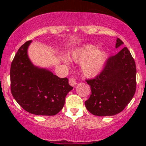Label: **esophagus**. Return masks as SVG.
I'll return each mask as SVG.
<instances>
[{
  "label": "esophagus",
  "instance_id": "obj_1",
  "mask_svg": "<svg viewBox=\"0 0 146 146\" xmlns=\"http://www.w3.org/2000/svg\"><path fill=\"white\" fill-rule=\"evenodd\" d=\"M69 84L70 85L72 86L75 87L77 85V82L75 78H70L69 80Z\"/></svg>",
  "mask_w": 146,
  "mask_h": 146
}]
</instances>
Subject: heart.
Wrapping results in <instances>:
<instances>
[{
    "label": "heart",
    "mask_w": 146,
    "mask_h": 146,
    "mask_svg": "<svg viewBox=\"0 0 146 146\" xmlns=\"http://www.w3.org/2000/svg\"><path fill=\"white\" fill-rule=\"evenodd\" d=\"M69 58L76 63H81V70L87 77H94L98 75L104 67L107 58V52L104 50L97 49L93 44H88L73 50L69 54ZM66 64L70 60L66 57L61 58Z\"/></svg>",
    "instance_id": "1"
}]
</instances>
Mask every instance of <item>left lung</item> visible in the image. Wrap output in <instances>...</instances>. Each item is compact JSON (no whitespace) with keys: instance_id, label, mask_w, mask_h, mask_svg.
Returning a JSON list of instances; mask_svg holds the SVG:
<instances>
[{"instance_id":"8db88e82","label":"left lung","mask_w":146,"mask_h":146,"mask_svg":"<svg viewBox=\"0 0 146 146\" xmlns=\"http://www.w3.org/2000/svg\"><path fill=\"white\" fill-rule=\"evenodd\" d=\"M123 42L116 39L115 48ZM91 95L85 102L86 109L98 116H110L121 112L134 96L136 68L126 47L110 57L102 72L95 78L86 80Z\"/></svg>"}]
</instances>
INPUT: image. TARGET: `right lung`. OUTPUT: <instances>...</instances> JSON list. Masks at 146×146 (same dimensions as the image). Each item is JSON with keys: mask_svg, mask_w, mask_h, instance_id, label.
<instances>
[{"mask_svg": "<svg viewBox=\"0 0 146 146\" xmlns=\"http://www.w3.org/2000/svg\"><path fill=\"white\" fill-rule=\"evenodd\" d=\"M32 40L21 46L11 64V92L17 103L28 112L54 115L62 109L65 98L73 87L67 78H60L45 68L36 66L28 55Z\"/></svg>", "mask_w": 146, "mask_h": 146, "instance_id": "add662e5", "label": "right lung"}]
</instances>
